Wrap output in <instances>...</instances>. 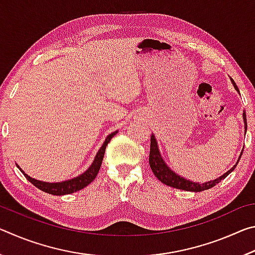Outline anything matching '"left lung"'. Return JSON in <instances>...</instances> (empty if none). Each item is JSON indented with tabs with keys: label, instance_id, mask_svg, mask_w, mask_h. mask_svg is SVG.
I'll return each mask as SVG.
<instances>
[{
	"label": "left lung",
	"instance_id": "obj_1",
	"mask_svg": "<svg viewBox=\"0 0 255 255\" xmlns=\"http://www.w3.org/2000/svg\"><path fill=\"white\" fill-rule=\"evenodd\" d=\"M232 83H233V85H234L236 91L240 93V90H239V88H237V85L235 84V82L232 80ZM243 119H244V125H245V131H247L248 125H247V115H245V111L243 112ZM242 154H243V150L241 152V155ZM241 155H240L239 159H237L235 165L233 166L231 170H228L226 173H224L222 176H219V178L215 179L213 181H208V182H205V183L193 182V181L184 179L183 176H181L178 173H175L174 171H172L170 167L167 166V164L165 163V161H164L163 157L161 156V153H159L157 141H156V139H155V136L153 135V133H152V136H150L149 165H150V169H152V171H153L154 175L156 176V178L159 181H161L162 183L166 184V185H170V187H172V188L184 190V191L200 192V191H204V190H208L210 188L215 187L216 184L219 183L222 180L225 179L226 176L231 173V172L234 171V169L237 165V163H239V161H240Z\"/></svg>",
	"mask_w": 255,
	"mask_h": 255
}]
</instances>
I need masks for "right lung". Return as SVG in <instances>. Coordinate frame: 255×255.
I'll list each match as a JSON object with an SVG mask.
<instances>
[{"label":"right lung","instance_id":"obj_1","mask_svg":"<svg viewBox=\"0 0 255 255\" xmlns=\"http://www.w3.org/2000/svg\"><path fill=\"white\" fill-rule=\"evenodd\" d=\"M117 132H118V130H116L114 132H111L110 135H108V137L106 138V140H105V143H103V145L101 146V148L99 149V152L97 153L96 157H94V161L92 162L91 166H90L89 169L84 172V173H82L81 175L76 176V178H73L71 180L62 181V182H53V183L44 182V181L32 179L31 176L25 174L23 170L20 169V166L18 165V164H16V166H18L19 170L24 174V176L27 178L29 182H31L34 185V187L40 189L41 191H45L47 193H49V195H54V196L70 195V193L80 191V190L85 188L86 185H89L94 179L97 178L98 172L101 167L103 156H105L107 145L111 140V138L114 137Z\"/></svg>","mask_w":255,"mask_h":255}]
</instances>
